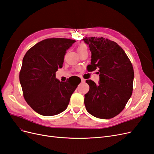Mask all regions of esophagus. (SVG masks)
I'll return each instance as SVG.
<instances>
[{"instance_id": "obj_1", "label": "esophagus", "mask_w": 154, "mask_h": 154, "mask_svg": "<svg viewBox=\"0 0 154 154\" xmlns=\"http://www.w3.org/2000/svg\"><path fill=\"white\" fill-rule=\"evenodd\" d=\"M81 80H82V82H85V80L84 78H81Z\"/></svg>"}]
</instances>
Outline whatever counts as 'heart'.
<instances>
[{
	"label": "heart",
	"instance_id": "1",
	"mask_svg": "<svg viewBox=\"0 0 154 154\" xmlns=\"http://www.w3.org/2000/svg\"><path fill=\"white\" fill-rule=\"evenodd\" d=\"M87 49V45L84 44H80V45L78 46V48H77V51H78V53H80L82 52V51H85Z\"/></svg>",
	"mask_w": 154,
	"mask_h": 154
}]
</instances>
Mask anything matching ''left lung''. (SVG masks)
I'll return each instance as SVG.
<instances>
[{"instance_id": "left-lung-1", "label": "left lung", "mask_w": 154, "mask_h": 154, "mask_svg": "<svg viewBox=\"0 0 154 154\" xmlns=\"http://www.w3.org/2000/svg\"><path fill=\"white\" fill-rule=\"evenodd\" d=\"M91 51L87 71L98 70L99 84L87 80L89 91L85 95L87 112L100 119H110L125 107L133 91L134 69L123 49L114 41L103 37L83 39Z\"/></svg>"}]
</instances>
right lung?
<instances>
[{
	"mask_svg": "<svg viewBox=\"0 0 154 154\" xmlns=\"http://www.w3.org/2000/svg\"><path fill=\"white\" fill-rule=\"evenodd\" d=\"M75 42L61 38L45 39L30 48L23 58L19 74L23 96L40 115L54 116L66 110L80 83L60 82L56 79L55 72L62 67L66 51Z\"/></svg>",
	"mask_w": 154,
	"mask_h": 154,
	"instance_id": "1",
	"label": "right lung"
}]
</instances>
